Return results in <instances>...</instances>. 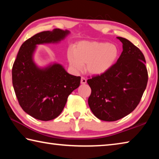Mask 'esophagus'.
<instances>
[{
  "instance_id": "esophagus-1",
  "label": "esophagus",
  "mask_w": 159,
  "mask_h": 159,
  "mask_svg": "<svg viewBox=\"0 0 159 159\" xmlns=\"http://www.w3.org/2000/svg\"><path fill=\"white\" fill-rule=\"evenodd\" d=\"M80 83H81V84H85V83H87V80H86L85 78L82 76L81 79H80Z\"/></svg>"
}]
</instances>
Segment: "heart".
Here are the masks:
<instances>
[{
  "label": "heart",
  "instance_id": "obj_1",
  "mask_svg": "<svg viewBox=\"0 0 159 159\" xmlns=\"http://www.w3.org/2000/svg\"><path fill=\"white\" fill-rule=\"evenodd\" d=\"M115 45L103 42H81L74 50H69L67 58L74 71H80L86 64V70L91 74L99 75L108 71L118 57Z\"/></svg>",
  "mask_w": 159,
  "mask_h": 159
}]
</instances>
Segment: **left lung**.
I'll use <instances>...</instances> for the list:
<instances>
[{"instance_id": "1", "label": "left lung", "mask_w": 159, "mask_h": 159, "mask_svg": "<svg viewBox=\"0 0 159 159\" xmlns=\"http://www.w3.org/2000/svg\"><path fill=\"white\" fill-rule=\"evenodd\" d=\"M117 39L123 43V52L116 62L87 80L91 88V111L105 121H115L130 114L140 102L148 81L143 53L128 39Z\"/></svg>"}]
</instances>
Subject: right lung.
<instances>
[{
    "label": "right lung",
    "instance_id": "add662e5",
    "mask_svg": "<svg viewBox=\"0 0 159 159\" xmlns=\"http://www.w3.org/2000/svg\"><path fill=\"white\" fill-rule=\"evenodd\" d=\"M69 34L60 29L36 34L21 45L13 64L12 85L19 104L36 119L47 121L57 118L69 95L80 85V77L68 74L60 64L41 69L33 61L36 45L57 43Z\"/></svg>",
    "mask_w": 159,
    "mask_h": 159
}]
</instances>
